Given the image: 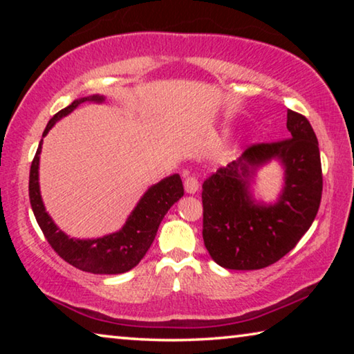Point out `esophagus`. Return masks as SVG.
<instances>
[{
	"mask_svg": "<svg viewBox=\"0 0 354 354\" xmlns=\"http://www.w3.org/2000/svg\"><path fill=\"white\" fill-rule=\"evenodd\" d=\"M184 189L187 194H195L198 190V179L192 175H187L184 178Z\"/></svg>",
	"mask_w": 354,
	"mask_h": 354,
	"instance_id": "obj_1",
	"label": "esophagus"
}]
</instances>
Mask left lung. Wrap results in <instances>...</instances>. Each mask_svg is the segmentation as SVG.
Instances as JSON below:
<instances>
[{"label":"left lung","instance_id":"8db88e82","mask_svg":"<svg viewBox=\"0 0 354 354\" xmlns=\"http://www.w3.org/2000/svg\"><path fill=\"white\" fill-rule=\"evenodd\" d=\"M287 129L289 139L253 143L203 183V241L221 267L259 270L278 262L295 248L319 212L323 190L319 142L309 120L290 109ZM273 157L285 164V190L273 207L254 205L248 179L256 166Z\"/></svg>","mask_w":354,"mask_h":354}]
</instances>
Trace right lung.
Here are the masks:
<instances>
[{"mask_svg":"<svg viewBox=\"0 0 354 354\" xmlns=\"http://www.w3.org/2000/svg\"><path fill=\"white\" fill-rule=\"evenodd\" d=\"M100 95L76 100L65 109L59 111L44 131V136L53 128L57 120L67 115L75 107L84 101H103ZM41 140L32 159L29 170V200L35 215V220L44 232L51 248L62 257L70 266L80 268L82 272L95 274H118L134 268L147 254L148 248L158 232V227L162 221L167 211L184 195L183 181L179 175H171L162 181L154 184L147 190L142 200L137 203L133 214L129 215L122 230L113 234L104 236L93 241H76L65 236L59 227L53 223L50 215L46 214L44 201L39 189V159H40Z\"/></svg>","mask_w":354,"mask_h":354,"instance_id":"obj_1","label":"right lung"}]
</instances>
